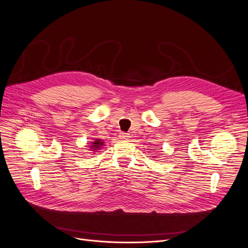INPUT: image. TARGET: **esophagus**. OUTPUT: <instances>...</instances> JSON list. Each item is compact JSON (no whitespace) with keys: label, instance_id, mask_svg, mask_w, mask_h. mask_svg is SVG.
Listing matches in <instances>:
<instances>
[{"label":"esophagus","instance_id":"1","mask_svg":"<svg viewBox=\"0 0 248 248\" xmlns=\"http://www.w3.org/2000/svg\"><path fill=\"white\" fill-rule=\"evenodd\" d=\"M119 138L124 139V140H127L130 138V135L126 134V133H121V134H119Z\"/></svg>","mask_w":248,"mask_h":248}]
</instances>
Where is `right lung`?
<instances>
[{"label": "right lung", "instance_id": "right-lung-1", "mask_svg": "<svg viewBox=\"0 0 248 248\" xmlns=\"http://www.w3.org/2000/svg\"><path fill=\"white\" fill-rule=\"evenodd\" d=\"M103 143L104 142H102V141H101L100 139H97L96 141H94V142H92L91 144V148L92 149H93L94 151L95 150H99V148H101V147H102V145H103ZM96 152V151H95Z\"/></svg>", "mask_w": 248, "mask_h": 248}]
</instances>
